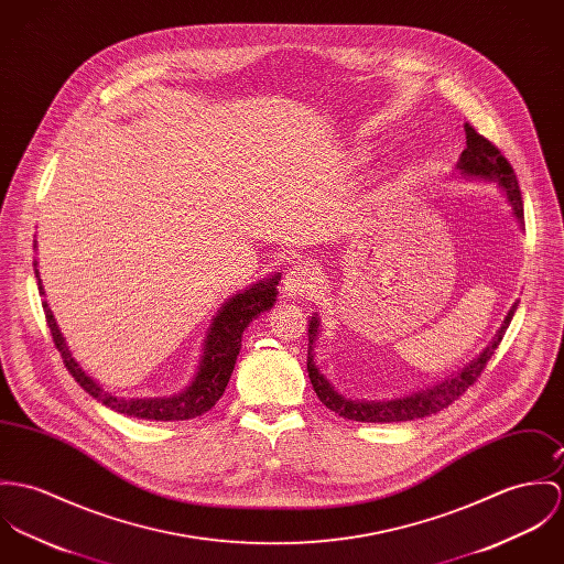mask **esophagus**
I'll return each mask as SVG.
<instances>
[{"instance_id": "1", "label": "esophagus", "mask_w": 564, "mask_h": 564, "mask_svg": "<svg viewBox=\"0 0 564 564\" xmlns=\"http://www.w3.org/2000/svg\"><path fill=\"white\" fill-rule=\"evenodd\" d=\"M315 265L312 261H296L290 265V270L283 276V292L290 299L303 296L310 288H312L313 279H315Z\"/></svg>"}]
</instances>
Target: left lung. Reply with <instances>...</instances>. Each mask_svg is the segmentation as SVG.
I'll use <instances>...</instances> for the list:
<instances>
[{
    "mask_svg": "<svg viewBox=\"0 0 564 564\" xmlns=\"http://www.w3.org/2000/svg\"><path fill=\"white\" fill-rule=\"evenodd\" d=\"M465 138H467V149L460 153L458 169L465 175H471V177L496 180L501 189L506 192V198H508L517 220L523 225L521 189H519L517 175H514L512 166L508 164V160L501 155L500 149L491 140H487L482 133L476 131V127L469 126V123H465ZM514 312H517V303L506 315V319H503L500 330L496 333L494 341L467 368H463L460 372L449 376L447 380L438 382L431 389L417 391V393L406 395V398L387 400V402L350 400V398L337 393L333 389V384L319 375V370L315 368V361H313V341L317 339L319 322H317V315H313L310 319V350H307V372H310L313 391L326 409H330L339 417L352 420V422H375V424L376 422H382V424H389V422H409V420H417V417H429L433 413L447 409L452 402H456L480 378V375L487 368V364H489V359L496 355L501 337H503Z\"/></svg>",
    "mask_w": 564,
    "mask_h": 564,
    "instance_id": "1",
    "label": "left lung"
}]
</instances>
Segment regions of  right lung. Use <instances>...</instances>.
<instances>
[{"instance_id": "right-lung-1", "label": "right lung", "mask_w": 564, "mask_h": 564, "mask_svg": "<svg viewBox=\"0 0 564 564\" xmlns=\"http://www.w3.org/2000/svg\"><path fill=\"white\" fill-rule=\"evenodd\" d=\"M34 272L39 276L36 261H34ZM279 279L281 276L276 274L268 281H261L257 285H252L251 290H247L245 294L234 296L218 312V315L214 317V324H212L209 333H207V339H205L198 372L194 376L188 389L180 395H173V398L126 400V398H117V395L108 393L90 376L82 372V368L75 364V359L70 357V352L64 344V337L61 335L58 326H56V319L52 315V310L47 307V303H43V310H45V317H47V326L52 330L54 346L58 348V352L63 357L64 368L79 382V387L86 393H90L95 400L110 406L112 411L123 413L129 417L155 420V422H175V420H192L196 415H203L220 400V395L227 389L231 372L236 368V359L240 355V348H242V333L249 326V322H252V317H257L261 312H268L274 305ZM39 292L43 294L41 279H39Z\"/></svg>"}]
</instances>
